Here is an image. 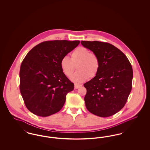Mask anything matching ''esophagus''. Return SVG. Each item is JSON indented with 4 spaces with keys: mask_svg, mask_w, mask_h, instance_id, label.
<instances>
[{
    "mask_svg": "<svg viewBox=\"0 0 150 150\" xmlns=\"http://www.w3.org/2000/svg\"><path fill=\"white\" fill-rule=\"evenodd\" d=\"M81 86V85H80V84H76V83L75 84V89H78Z\"/></svg>",
    "mask_w": 150,
    "mask_h": 150,
    "instance_id": "34e87169",
    "label": "esophagus"
}]
</instances>
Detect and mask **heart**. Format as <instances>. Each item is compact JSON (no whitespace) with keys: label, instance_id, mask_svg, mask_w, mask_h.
Returning <instances> with one entry per match:
<instances>
[{"label":"heart","instance_id":"obj_1","mask_svg":"<svg viewBox=\"0 0 150 150\" xmlns=\"http://www.w3.org/2000/svg\"><path fill=\"white\" fill-rule=\"evenodd\" d=\"M70 59L63 57L60 62V66L64 74L71 76L76 69V72L71 80L76 83H82L87 79H93L100 70V61L98 56L85 47H79L71 54Z\"/></svg>","mask_w":150,"mask_h":150}]
</instances>
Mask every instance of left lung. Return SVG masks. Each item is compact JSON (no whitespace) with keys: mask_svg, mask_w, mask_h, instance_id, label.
Segmentation results:
<instances>
[{"mask_svg":"<svg viewBox=\"0 0 150 150\" xmlns=\"http://www.w3.org/2000/svg\"><path fill=\"white\" fill-rule=\"evenodd\" d=\"M83 47L99 58L97 76L86 83L84 100L87 110L106 117L118 112L125 106L132 88L133 69L126 56L110 43L81 41Z\"/></svg>","mask_w":150,"mask_h":150,"instance_id":"8db88e82","label":"left lung"}]
</instances>
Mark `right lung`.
<instances>
[{
	"instance_id": "1",
	"label": "right lung",
	"mask_w": 150,
	"mask_h": 150,
	"mask_svg": "<svg viewBox=\"0 0 150 150\" xmlns=\"http://www.w3.org/2000/svg\"><path fill=\"white\" fill-rule=\"evenodd\" d=\"M79 40H52L40 43L29 51L22 62L20 89L29 111L39 116L57 113L74 84L62 71L60 62L74 50Z\"/></svg>"
}]
</instances>
